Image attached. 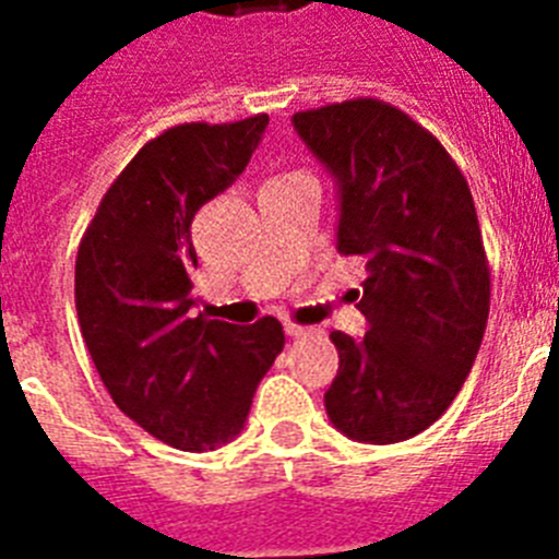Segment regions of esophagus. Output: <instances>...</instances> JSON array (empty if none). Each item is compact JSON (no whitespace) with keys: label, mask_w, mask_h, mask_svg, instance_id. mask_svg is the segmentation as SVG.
I'll use <instances>...</instances> for the list:
<instances>
[{"label":"esophagus","mask_w":559,"mask_h":559,"mask_svg":"<svg viewBox=\"0 0 559 559\" xmlns=\"http://www.w3.org/2000/svg\"><path fill=\"white\" fill-rule=\"evenodd\" d=\"M284 331H287L289 336H305V333H310V328H305V324L298 322H284Z\"/></svg>","instance_id":"34e87169"}]
</instances>
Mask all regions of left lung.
<instances>
[{"label":"left lung","mask_w":559,"mask_h":559,"mask_svg":"<svg viewBox=\"0 0 559 559\" xmlns=\"http://www.w3.org/2000/svg\"><path fill=\"white\" fill-rule=\"evenodd\" d=\"M340 182L336 246L366 263L362 340L333 331L324 408L362 443L415 438L450 408L481 348L490 263L467 179L403 109L354 98L293 116Z\"/></svg>","instance_id":"1"}]
</instances>
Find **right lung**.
<instances>
[{"instance_id": "1", "label": "right lung", "mask_w": 559, "mask_h": 559, "mask_svg": "<svg viewBox=\"0 0 559 559\" xmlns=\"http://www.w3.org/2000/svg\"><path fill=\"white\" fill-rule=\"evenodd\" d=\"M270 116L177 124L104 193L74 263V307L109 397L153 438L200 452L243 429L284 348L278 319L249 328L194 316L193 214L252 159Z\"/></svg>"}]
</instances>
